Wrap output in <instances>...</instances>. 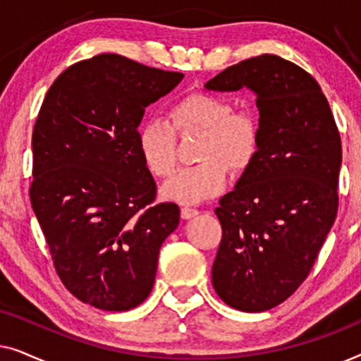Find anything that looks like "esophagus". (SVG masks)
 Segmentation results:
<instances>
[{
    "instance_id": "esophagus-1",
    "label": "esophagus",
    "mask_w": 361,
    "mask_h": 361,
    "mask_svg": "<svg viewBox=\"0 0 361 361\" xmlns=\"http://www.w3.org/2000/svg\"><path fill=\"white\" fill-rule=\"evenodd\" d=\"M180 215H182V219H184V220H189V219H192V216L199 215V210L192 209V207H189V205H185V207H182Z\"/></svg>"
}]
</instances>
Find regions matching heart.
<instances>
[{
	"label": "heart",
	"instance_id": "obj_1",
	"mask_svg": "<svg viewBox=\"0 0 361 361\" xmlns=\"http://www.w3.org/2000/svg\"><path fill=\"white\" fill-rule=\"evenodd\" d=\"M172 126L180 135L202 131L197 145L199 164L182 169L162 187L166 199L199 204L224 190L226 166L241 171L258 149V123L248 111H235L225 97L194 92L171 106ZM172 126L162 118H149L137 128V151L146 169L156 177H169L177 166V142Z\"/></svg>",
	"mask_w": 361,
	"mask_h": 361
}]
</instances>
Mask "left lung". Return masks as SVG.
Segmentation results:
<instances>
[{"mask_svg":"<svg viewBox=\"0 0 361 361\" xmlns=\"http://www.w3.org/2000/svg\"><path fill=\"white\" fill-rule=\"evenodd\" d=\"M256 95V154L215 209L221 241L212 266L220 299L264 312L304 283L338 209L342 142L315 78L273 54L231 66L207 90Z\"/></svg>","mask_w":361,"mask_h":361,"instance_id":"8db88e82","label":"left lung"}]
</instances>
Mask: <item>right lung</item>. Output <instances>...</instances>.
I'll list each match as a JSON object with an SVG mask.
<instances>
[{
    "label": "right lung",
    "instance_id": "add662e5",
    "mask_svg": "<svg viewBox=\"0 0 361 361\" xmlns=\"http://www.w3.org/2000/svg\"><path fill=\"white\" fill-rule=\"evenodd\" d=\"M184 73L118 54L73 63L49 88L32 133L31 205L59 278L82 302L130 310L151 294L176 204L149 207L156 182L137 126Z\"/></svg>",
    "mask_w": 361,
    "mask_h": 361
}]
</instances>
